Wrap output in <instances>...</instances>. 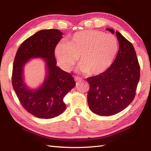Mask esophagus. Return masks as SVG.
Listing matches in <instances>:
<instances>
[{
    "mask_svg": "<svg viewBox=\"0 0 151 151\" xmlns=\"http://www.w3.org/2000/svg\"><path fill=\"white\" fill-rule=\"evenodd\" d=\"M74 79H75V81H80V80H81V77H77V76H75L74 77Z\"/></svg>",
    "mask_w": 151,
    "mask_h": 151,
    "instance_id": "obj_1",
    "label": "esophagus"
}]
</instances>
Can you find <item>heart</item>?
Segmentation results:
<instances>
[{
  "label": "heart",
  "instance_id": "1",
  "mask_svg": "<svg viewBox=\"0 0 151 151\" xmlns=\"http://www.w3.org/2000/svg\"><path fill=\"white\" fill-rule=\"evenodd\" d=\"M118 50L115 36L100 31L87 29L74 33L67 43L58 44L55 56L60 66L69 70L80 56L79 70L96 76L108 70L111 65Z\"/></svg>",
  "mask_w": 151,
  "mask_h": 151
}]
</instances>
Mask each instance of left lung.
Wrapping results in <instances>:
<instances>
[{
	"label": "left lung",
	"instance_id": "8db88e82",
	"mask_svg": "<svg viewBox=\"0 0 151 151\" xmlns=\"http://www.w3.org/2000/svg\"><path fill=\"white\" fill-rule=\"evenodd\" d=\"M114 34V30L107 28ZM119 50L115 61L101 74L87 78L90 88L88 103L94 113L111 116L122 111L133 101L140 79V65L134 47L116 31Z\"/></svg>",
	"mask_w": 151,
	"mask_h": 151
}]
</instances>
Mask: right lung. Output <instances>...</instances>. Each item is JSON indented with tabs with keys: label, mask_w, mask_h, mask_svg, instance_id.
<instances>
[{
	"label": "right lung",
	"mask_w": 151,
	"mask_h": 151,
	"mask_svg": "<svg viewBox=\"0 0 151 151\" xmlns=\"http://www.w3.org/2000/svg\"><path fill=\"white\" fill-rule=\"evenodd\" d=\"M58 29L41 30L24 40L16 52L13 63L12 83L17 96L26 110L40 118H52L66 108L63 98L76 83L70 73L56 65L55 49L62 38ZM41 57L46 60L47 75L36 90H30L24 83L22 72L30 58Z\"/></svg>",
	"instance_id": "add662e5"
}]
</instances>
